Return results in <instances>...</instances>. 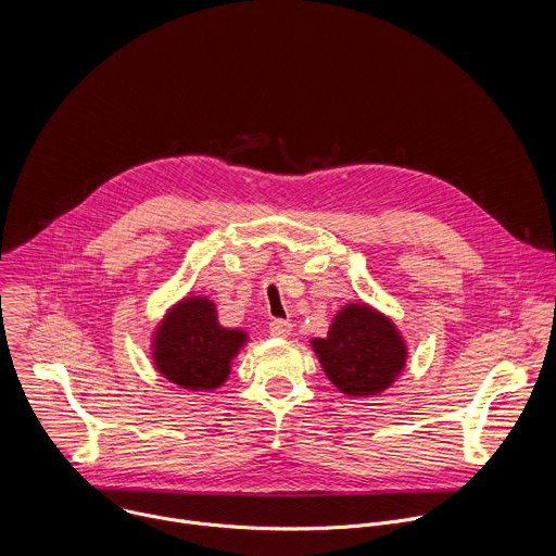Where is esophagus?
<instances>
[{
  "label": "esophagus",
  "instance_id": "esophagus-1",
  "mask_svg": "<svg viewBox=\"0 0 556 556\" xmlns=\"http://www.w3.org/2000/svg\"><path fill=\"white\" fill-rule=\"evenodd\" d=\"M290 332H292V324L286 321V319H275V321L270 324V334H273V337L286 339V337H290Z\"/></svg>",
  "mask_w": 556,
  "mask_h": 556
}]
</instances>
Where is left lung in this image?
Wrapping results in <instances>:
<instances>
[{"mask_svg":"<svg viewBox=\"0 0 556 556\" xmlns=\"http://www.w3.org/2000/svg\"><path fill=\"white\" fill-rule=\"evenodd\" d=\"M332 384L354 399L378 395L401 376L407 345L389 316L367 303H348L330 326L326 339H312Z\"/></svg>","mask_w":556,"mask_h":556,"instance_id":"8db88e82","label":"left lung"}]
</instances>
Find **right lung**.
<instances>
[{"label":"right lung","instance_id":"right-lung-1","mask_svg":"<svg viewBox=\"0 0 556 556\" xmlns=\"http://www.w3.org/2000/svg\"><path fill=\"white\" fill-rule=\"evenodd\" d=\"M247 341V332L219 326L211 299L187 296L155 328L151 358L169 382L191 391H208L228 378L230 363Z\"/></svg>","mask_w":556,"mask_h":556}]
</instances>
